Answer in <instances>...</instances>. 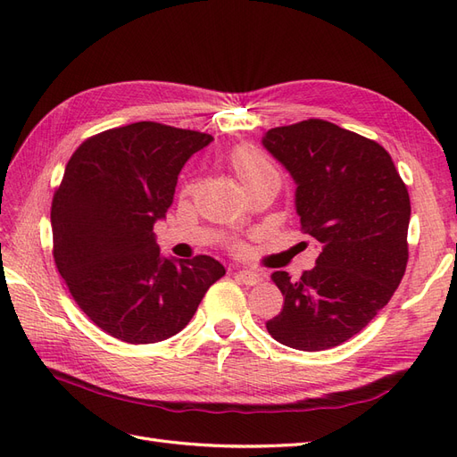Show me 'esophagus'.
Instances as JSON below:
<instances>
[{"instance_id": "1", "label": "esophagus", "mask_w": 457, "mask_h": 457, "mask_svg": "<svg viewBox=\"0 0 457 457\" xmlns=\"http://www.w3.org/2000/svg\"><path fill=\"white\" fill-rule=\"evenodd\" d=\"M237 276H238V278H240L244 284H247V286H257V284L262 282V274H259V272H255V270L242 269V270L237 272Z\"/></svg>"}]
</instances>
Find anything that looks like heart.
Wrapping results in <instances>:
<instances>
[{
  "instance_id": "heart-1",
  "label": "heart",
  "mask_w": 457,
  "mask_h": 457,
  "mask_svg": "<svg viewBox=\"0 0 457 457\" xmlns=\"http://www.w3.org/2000/svg\"><path fill=\"white\" fill-rule=\"evenodd\" d=\"M232 168L242 179V183L253 181V179L261 177H276L278 179V171L272 168V163L261 154L259 150L252 146H240L232 152L230 156Z\"/></svg>"
}]
</instances>
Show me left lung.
Segmentation results:
<instances>
[{
	"label": "left lung",
	"instance_id": "1",
	"mask_svg": "<svg viewBox=\"0 0 457 457\" xmlns=\"http://www.w3.org/2000/svg\"><path fill=\"white\" fill-rule=\"evenodd\" d=\"M262 146L295 181L301 228L320 244L316 267L294 280L269 334L297 351H326L364 329L403 280L410 196L381 145L324 120L269 129Z\"/></svg>",
	"mask_w": 457,
	"mask_h": 457
}]
</instances>
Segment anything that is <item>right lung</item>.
Wrapping results in <instances>:
<instances>
[{
  "label": "right lung",
  "mask_w": 457,
  "mask_h": 457,
  "mask_svg": "<svg viewBox=\"0 0 457 457\" xmlns=\"http://www.w3.org/2000/svg\"><path fill=\"white\" fill-rule=\"evenodd\" d=\"M212 135L137 121L81 143L53 196V257L89 320L146 345L179 334L225 267L210 255L160 253L154 223L173 204L177 177Z\"/></svg>",
  "instance_id": "1"
}]
</instances>
